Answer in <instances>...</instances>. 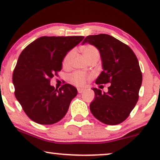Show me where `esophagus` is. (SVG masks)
Here are the masks:
<instances>
[{"mask_svg": "<svg viewBox=\"0 0 160 160\" xmlns=\"http://www.w3.org/2000/svg\"><path fill=\"white\" fill-rule=\"evenodd\" d=\"M84 92V89H80V88L78 89V93L82 94V93Z\"/></svg>", "mask_w": 160, "mask_h": 160, "instance_id": "34e87169", "label": "esophagus"}]
</instances>
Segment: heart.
Instances as JSON below:
<instances>
[{
    "label": "heart",
    "instance_id": "heart-1",
    "mask_svg": "<svg viewBox=\"0 0 160 160\" xmlns=\"http://www.w3.org/2000/svg\"><path fill=\"white\" fill-rule=\"evenodd\" d=\"M82 52L87 61H90L93 59L99 58L100 52L97 48L93 45H86L82 49ZM75 52L74 50H71L65 54L62 61V65L64 68H69L71 65L72 58H73ZM89 76L87 75L82 72H75L72 73L70 76V82L76 86L82 87L85 86L87 82L89 79Z\"/></svg>",
    "mask_w": 160,
    "mask_h": 160
}]
</instances>
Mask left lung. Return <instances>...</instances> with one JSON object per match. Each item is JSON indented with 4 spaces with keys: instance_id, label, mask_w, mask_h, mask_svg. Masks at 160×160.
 <instances>
[{
    "instance_id": "left-lung-1",
    "label": "left lung",
    "mask_w": 160,
    "mask_h": 160,
    "mask_svg": "<svg viewBox=\"0 0 160 160\" xmlns=\"http://www.w3.org/2000/svg\"><path fill=\"white\" fill-rule=\"evenodd\" d=\"M89 43L100 51L102 69L97 84L111 83L108 92L93 88L95 99L89 108L96 119L109 125L122 123L129 117L138 100L142 84L139 62L130 47L107 34L88 36Z\"/></svg>"
}]
</instances>
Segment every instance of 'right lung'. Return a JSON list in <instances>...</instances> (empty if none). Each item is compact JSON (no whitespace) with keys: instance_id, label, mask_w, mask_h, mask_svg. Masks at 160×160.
I'll list each match as a JSON object with an SVG mask.
<instances>
[{"instance_id":"right-lung-1","label":"right lung","mask_w":160,"mask_h":160,"mask_svg":"<svg viewBox=\"0 0 160 160\" xmlns=\"http://www.w3.org/2000/svg\"><path fill=\"white\" fill-rule=\"evenodd\" d=\"M84 36H42L27 46L13 72L14 95L28 117L40 124H52L65 117L77 89L69 84L60 89L50 79L62 70L65 54Z\"/></svg>"}]
</instances>
